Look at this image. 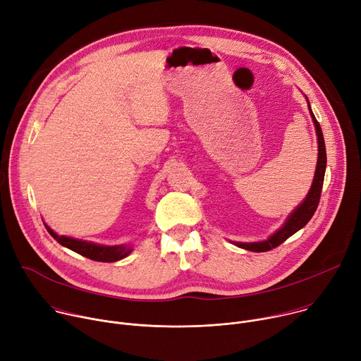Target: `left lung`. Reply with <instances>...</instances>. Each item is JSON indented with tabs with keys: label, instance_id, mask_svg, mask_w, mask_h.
<instances>
[{
	"label": "left lung",
	"instance_id": "left-lung-1",
	"mask_svg": "<svg viewBox=\"0 0 361 361\" xmlns=\"http://www.w3.org/2000/svg\"><path fill=\"white\" fill-rule=\"evenodd\" d=\"M308 109H310V104H308ZM310 114L313 117L314 126H316V133H317V140H319V160H317V167H316V176L313 180V185L308 191L305 200L298 205V207L291 213V216L287 219L286 224L276 231L269 240L263 243H234L240 248L248 250V251H255V252H263L273 250L279 247L281 243H284L288 237H291L294 233H297L300 228H302L308 221L312 220L313 214L316 213L319 202H320V195H322V188L324 183V173H326V164H327V156H326V144H324V137L322 127L319 121L316 120L312 109Z\"/></svg>",
	"mask_w": 361,
	"mask_h": 361
}]
</instances>
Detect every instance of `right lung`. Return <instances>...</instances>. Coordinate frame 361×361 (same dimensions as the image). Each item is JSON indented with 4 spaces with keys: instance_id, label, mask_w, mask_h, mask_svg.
<instances>
[{
    "instance_id": "add662e5",
    "label": "right lung",
    "mask_w": 361,
    "mask_h": 361,
    "mask_svg": "<svg viewBox=\"0 0 361 361\" xmlns=\"http://www.w3.org/2000/svg\"><path fill=\"white\" fill-rule=\"evenodd\" d=\"M45 228L61 245L87 257V259H90V260H94V262L113 263V262H118V260L124 259V257H127L131 252L130 247H124V245H114V247L99 245V244H94V243H88V241H82V240H75V238L66 237V235H57L48 226H45Z\"/></svg>"
}]
</instances>
